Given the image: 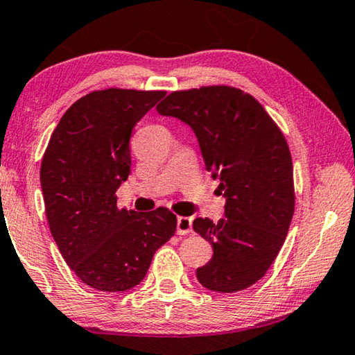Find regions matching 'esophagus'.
<instances>
[{
	"label": "esophagus",
	"mask_w": 355,
	"mask_h": 355,
	"mask_svg": "<svg viewBox=\"0 0 355 355\" xmlns=\"http://www.w3.org/2000/svg\"><path fill=\"white\" fill-rule=\"evenodd\" d=\"M177 232L180 236L193 232V220L189 216H178L177 218Z\"/></svg>",
	"instance_id": "esophagus-1"
}]
</instances>
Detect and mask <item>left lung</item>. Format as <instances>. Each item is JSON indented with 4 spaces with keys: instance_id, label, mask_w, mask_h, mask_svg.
Masks as SVG:
<instances>
[{
    "instance_id": "1",
    "label": "left lung",
    "mask_w": 355,
    "mask_h": 355,
    "mask_svg": "<svg viewBox=\"0 0 355 355\" xmlns=\"http://www.w3.org/2000/svg\"><path fill=\"white\" fill-rule=\"evenodd\" d=\"M198 137L205 167L220 180L225 218H196L193 228L214 247L196 276L220 293L258 282L284 245L295 211L293 164L287 140L250 94L204 86L168 94L156 107Z\"/></svg>"
}]
</instances>
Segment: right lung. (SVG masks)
<instances>
[{
    "mask_svg": "<svg viewBox=\"0 0 355 355\" xmlns=\"http://www.w3.org/2000/svg\"><path fill=\"white\" fill-rule=\"evenodd\" d=\"M164 91L111 87L84 95L62 116L41 162L51 234L71 271L95 290L125 292L146 276L153 255L175 234L166 207H118L116 191L130 173L135 124Z\"/></svg>",
    "mask_w": 355,
    "mask_h": 355,
    "instance_id": "obj_1",
    "label": "right lung"
}]
</instances>
